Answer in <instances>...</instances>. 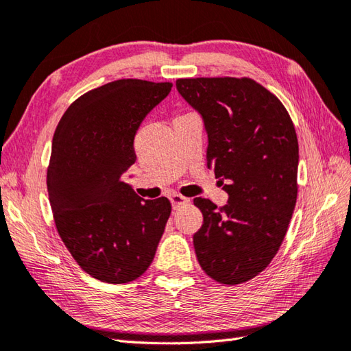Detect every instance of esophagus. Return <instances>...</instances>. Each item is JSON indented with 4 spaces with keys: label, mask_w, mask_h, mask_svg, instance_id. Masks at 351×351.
Segmentation results:
<instances>
[{
    "label": "esophagus",
    "mask_w": 351,
    "mask_h": 351,
    "mask_svg": "<svg viewBox=\"0 0 351 351\" xmlns=\"http://www.w3.org/2000/svg\"><path fill=\"white\" fill-rule=\"evenodd\" d=\"M169 201H171V204H173V208H176V210L180 208L182 206H186L189 202L188 198L178 195V193H173V195L169 197Z\"/></svg>",
    "instance_id": "obj_1"
}]
</instances>
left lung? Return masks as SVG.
Listing matches in <instances>:
<instances>
[{
    "instance_id": "8db88e82",
    "label": "left lung",
    "mask_w": 351,
    "mask_h": 351,
    "mask_svg": "<svg viewBox=\"0 0 351 351\" xmlns=\"http://www.w3.org/2000/svg\"><path fill=\"white\" fill-rule=\"evenodd\" d=\"M207 134V168L228 202L195 198L204 217L193 234L199 266L221 284L249 281L274 260L298 198L299 144L279 99L249 77L177 80Z\"/></svg>"
}]
</instances>
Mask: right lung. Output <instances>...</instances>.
<instances>
[{
  "label": "right lung",
  "instance_id": "add662e5",
  "mask_svg": "<svg viewBox=\"0 0 351 351\" xmlns=\"http://www.w3.org/2000/svg\"><path fill=\"white\" fill-rule=\"evenodd\" d=\"M171 87L141 80L105 84L76 99L53 134L46 180L53 219L69 252L99 281L141 276L165 230L169 199L138 197L123 176L136 160L139 126Z\"/></svg>",
  "mask_w": 351,
  "mask_h": 351
}]
</instances>
